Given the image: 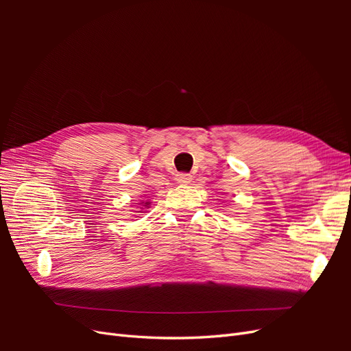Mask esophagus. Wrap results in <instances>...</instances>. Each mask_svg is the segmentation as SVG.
Instances as JSON below:
<instances>
[{
  "instance_id": "1",
  "label": "esophagus",
  "mask_w": 351,
  "mask_h": 351,
  "mask_svg": "<svg viewBox=\"0 0 351 351\" xmlns=\"http://www.w3.org/2000/svg\"><path fill=\"white\" fill-rule=\"evenodd\" d=\"M177 182L180 183V184H189L190 182H192V176L190 174H178L177 176Z\"/></svg>"
}]
</instances>
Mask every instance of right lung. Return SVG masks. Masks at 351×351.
Returning a JSON list of instances; mask_svg holds the SVG:
<instances>
[{
    "instance_id": "obj_1",
    "label": "right lung",
    "mask_w": 351,
    "mask_h": 351,
    "mask_svg": "<svg viewBox=\"0 0 351 351\" xmlns=\"http://www.w3.org/2000/svg\"><path fill=\"white\" fill-rule=\"evenodd\" d=\"M147 205H149V202H146V204H145L143 206H147Z\"/></svg>"
}]
</instances>
